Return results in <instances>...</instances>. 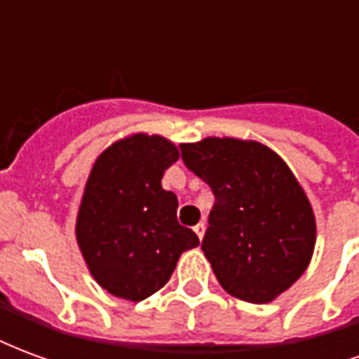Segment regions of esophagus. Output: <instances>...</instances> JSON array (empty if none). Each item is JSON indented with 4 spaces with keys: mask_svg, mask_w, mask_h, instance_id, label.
Masks as SVG:
<instances>
[{
    "mask_svg": "<svg viewBox=\"0 0 359 359\" xmlns=\"http://www.w3.org/2000/svg\"><path fill=\"white\" fill-rule=\"evenodd\" d=\"M194 231H196V234H198V238L202 241L203 234H205V223H203V221H200V223L194 226Z\"/></svg>",
    "mask_w": 359,
    "mask_h": 359,
    "instance_id": "1",
    "label": "esophagus"
}]
</instances>
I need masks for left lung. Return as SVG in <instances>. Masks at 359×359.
Here are the masks:
<instances>
[{"label": "left lung", "instance_id": "1", "mask_svg": "<svg viewBox=\"0 0 359 359\" xmlns=\"http://www.w3.org/2000/svg\"><path fill=\"white\" fill-rule=\"evenodd\" d=\"M180 149L215 194L202 250L219 285L250 304L273 302L316 250V213L302 184L262 142L208 136Z\"/></svg>", "mask_w": 359, "mask_h": 359}]
</instances>
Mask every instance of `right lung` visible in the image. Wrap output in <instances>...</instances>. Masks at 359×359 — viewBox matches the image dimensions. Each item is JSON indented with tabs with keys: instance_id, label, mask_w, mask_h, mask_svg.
Instances as JSON below:
<instances>
[{
	"instance_id": "add662e5",
	"label": "right lung",
	"mask_w": 359,
	"mask_h": 359,
	"mask_svg": "<svg viewBox=\"0 0 359 359\" xmlns=\"http://www.w3.org/2000/svg\"><path fill=\"white\" fill-rule=\"evenodd\" d=\"M179 148L159 134L134 133L103 149L90 169L76 213V244L90 275L117 298L140 302L167 285L194 231L177 221V196L163 172Z\"/></svg>"
}]
</instances>
